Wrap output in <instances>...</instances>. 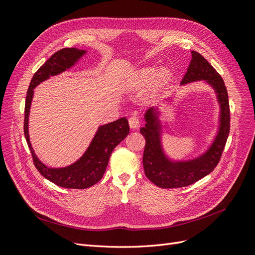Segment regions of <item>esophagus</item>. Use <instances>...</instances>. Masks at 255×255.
Listing matches in <instances>:
<instances>
[{
    "instance_id": "1",
    "label": "esophagus",
    "mask_w": 255,
    "mask_h": 255,
    "mask_svg": "<svg viewBox=\"0 0 255 255\" xmlns=\"http://www.w3.org/2000/svg\"><path fill=\"white\" fill-rule=\"evenodd\" d=\"M128 125H129L130 128L138 129L141 125V121H140L139 117H137V116H132V117H129V119H128Z\"/></svg>"
}]
</instances>
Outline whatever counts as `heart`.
<instances>
[{
    "label": "heart",
    "mask_w": 255,
    "mask_h": 255,
    "mask_svg": "<svg viewBox=\"0 0 255 255\" xmlns=\"http://www.w3.org/2000/svg\"><path fill=\"white\" fill-rule=\"evenodd\" d=\"M156 74H157V71H156L155 68L149 67V68L142 69V70L139 73H138L137 78L135 80L136 88H143V87L148 86V85H150L154 80H155ZM165 79H166V72L161 71L156 78L155 86L160 87L161 85H163Z\"/></svg>",
    "instance_id": "obj_1"
}]
</instances>
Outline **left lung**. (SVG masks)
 I'll list each match as a JSON object with an SVG mask.
<instances>
[{"label":"left lung","instance_id":"1","mask_svg":"<svg viewBox=\"0 0 255 255\" xmlns=\"http://www.w3.org/2000/svg\"><path fill=\"white\" fill-rule=\"evenodd\" d=\"M191 56L181 85L205 81L212 86L220 107L218 132L208 149L201 155L188 160H172L166 155L161 144L160 111L158 107H150L144 114L146 123L140 128V133L145 139L142 163L145 176L161 188L188 186L210 174L219 163L230 132V106L225 82L201 54L191 51ZM167 100H171V98Z\"/></svg>","mask_w":255,"mask_h":255}]
</instances>
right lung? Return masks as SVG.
Returning <instances> with one entry per match:
<instances>
[{
	"label": "right lung",
	"mask_w": 255,
	"mask_h": 255,
	"mask_svg": "<svg viewBox=\"0 0 255 255\" xmlns=\"http://www.w3.org/2000/svg\"><path fill=\"white\" fill-rule=\"evenodd\" d=\"M85 54L86 51L76 48H65L54 53L34 74L25 100L24 135L32 153L34 165L45 179L64 188L85 189L97 184L104 175L112 152L129 133L127 118H120L107 125L100 126L87 150L75 163L67 167H48L35 154L28 134V116L34 88L51 76L58 75L73 67Z\"/></svg>",
	"instance_id": "obj_1"
}]
</instances>
